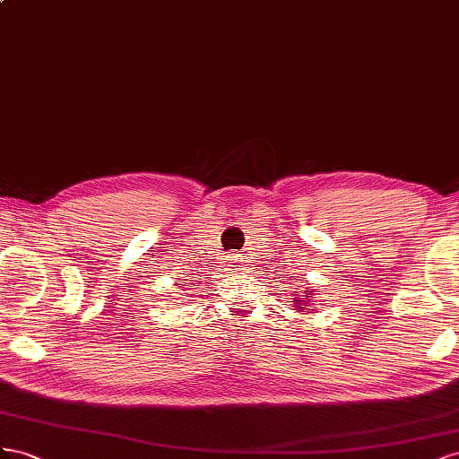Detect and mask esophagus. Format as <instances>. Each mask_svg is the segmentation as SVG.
<instances>
[{
  "label": "esophagus",
  "instance_id": "34e87169",
  "mask_svg": "<svg viewBox=\"0 0 459 459\" xmlns=\"http://www.w3.org/2000/svg\"><path fill=\"white\" fill-rule=\"evenodd\" d=\"M237 259H240V257H237Z\"/></svg>",
  "mask_w": 459,
  "mask_h": 459
}]
</instances>
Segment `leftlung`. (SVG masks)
Masks as SVG:
<instances>
[{
	"label": "left lung",
	"instance_id": "8db88e82",
	"mask_svg": "<svg viewBox=\"0 0 459 459\" xmlns=\"http://www.w3.org/2000/svg\"><path fill=\"white\" fill-rule=\"evenodd\" d=\"M307 292V290H306ZM309 292H311V288H309ZM311 296H306V298H296V304H307V299H309ZM299 307V306H298ZM299 309H302V307H299Z\"/></svg>",
	"mask_w": 459,
	"mask_h": 459
}]
</instances>
